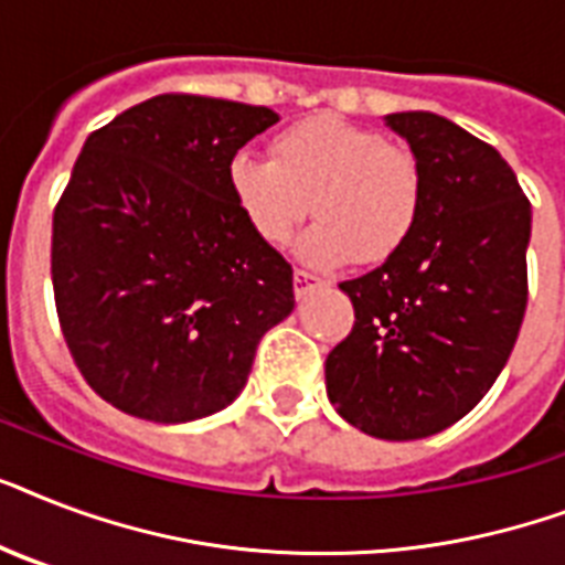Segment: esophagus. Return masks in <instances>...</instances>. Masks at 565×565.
<instances>
[{
	"instance_id": "obj_1",
	"label": "esophagus",
	"mask_w": 565,
	"mask_h": 565,
	"mask_svg": "<svg viewBox=\"0 0 565 565\" xmlns=\"http://www.w3.org/2000/svg\"><path fill=\"white\" fill-rule=\"evenodd\" d=\"M319 278L317 275H310V273H305V269H296V273H292V287H296V296H305V292L308 290H313V287H319Z\"/></svg>"
}]
</instances>
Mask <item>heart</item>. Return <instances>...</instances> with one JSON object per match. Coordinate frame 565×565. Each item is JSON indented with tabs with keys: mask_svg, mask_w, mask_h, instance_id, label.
Returning <instances> with one entry per match:
<instances>
[{
	"mask_svg": "<svg viewBox=\"0 0 565 565\" xmlns=\"http://www.w3.org/2000/svg\"><path fill=\"white\" fill-rule=\"evenodd\" d=\"M273 161L237 154L228 188L248 228L284 246L310 211L319 222L299 243L317 266L384 264L419 225L425 172L413 149L337 114L292 122L273 137Z\"/></svg>",
	"mask_w": 565,
	"mask_h": 565,
	"instance_id": "b5f03b06",
	"label": "heart"
}]
</instances>
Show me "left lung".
I'll list each match as a JSON object with an SVG mask.
<instances>
[{
    "mask_svg": "<svg viewBox=\"0 0 565 565\" xmlns=\"http://www.w3.org/2000/svg\"><path fill=\"white\" fill-rule=\"evenodd\" d=\"M425 172L419 225L340 284L354 326L328 352V398L381 439L455 425L504 370L527 308L531 202L490 143L428 110L390 114Z\"/></svg>",
    "mask_w": 565,
    "mask_h": 565,
    "instance_id": "obj_1",
    "label": "left lung"
}]
</instances>
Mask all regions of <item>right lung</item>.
<instances>
[{
  "instance_id": "1",
  "label": "right lung",
  "mask_w": 565,
  "mask_h": 565,
  "mask_svg": "<svg viewBox=\"0 0 565 565\" xmlns=\"http://www.w3.org/2000/svg\"><path fill=\"white\" fill-rule=\"evenodd\" d=\"M269 108L163 93L96 128L52 213V290L93 393L149 422L222 411L292 310V266L228 188Z\"/></svg>"
}]
</instances>
